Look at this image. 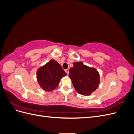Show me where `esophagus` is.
Instances as JSON below:
<instances>
[{"label":"esophagus","instance_id":"34e87169","mask_svg":"<svg viewBox=\"0 0 134 134\" xmlns=\"http://www.w3.org/2000/svg\"><path fill=\"white\" fill-rule=\"evenodd\" d=\"M65 72H66L67 74H69V70L68 69H66V70H65Z\"/></svg>","mask_w":134,"mask_h":134}]
</instances>
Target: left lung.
<instances>
[{"mask_svg":"<svg viewBox=\"0 0 134 134\" xmlns=\"http://www.w3.org/2000/svg\"><path fill=\"white\" fill-rule=\"evenodd\" d=\"M69 76L75 91L80 94L89 96L98 87L99 74L95 68L89 67L82 62L72 63Z\"/></svg>","mask_w":134,"mask_h":134,"instance_id":"obj_1","label":"left lung"}]
</instances>
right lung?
Masks as SVG:
<instances>
[{
  "label": "right lung",
  "mask_w": 134,
  "mask_h": 134,
  "mask_svg": "<svg viewBox=\"0 0 134 134\" xmlns=\"http://www.w3.org/2000/svg\"><path fill=\"white\" fill-rule=\"evenodd\" d=\"M36 75L40 87L51 92L58 87L61 79L67 74L57 62L51 59L38 69Z\"/></svg>",
  "instance_id": "right-lung-1"
}]
</instances>
